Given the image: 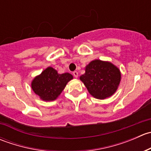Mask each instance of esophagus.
<instances>
[{
    "label": "esophagus",
    "mask_w": 151,
    "mask_h": 151,
    "mask_svg": "<svg viewBox=\"0 0 151 151\" xmlns=\"http://www.w3.org/2000/svg\"><path fill=\"white\" fill-rule=\"evenodd\" d=\"M73 75H74V77H75V78H77V77H78V72H77V71H74V72H73Z\"/></svg>",
    "instance_id": "34e87169"
}]
</instances>
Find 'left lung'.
Listing matches in <instances>:
<instances>
[{
	"mask_svg": "<svg viewBox=\"0 0 151 151\" xmlns=\"http://www.w3.org/2000/svg\"><path fill=\"white\" fill-rule=\"evenodd\" d=\"M80 80L94 98L105 99L116 92L121 80V73L113 63L96 59L90 62Z\"/></svg>",
	"mask_w": 151,
	"mask_h": 151,
	"instance_id": "8db88e82",
	"label": "left lung"
}]
</instances>
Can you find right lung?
Wrapping results in <instances>:
<instances>
[{
    "label": "right lung",
    "instance_id": "right-lung-1",
    "mask_svg": "<svg viewBox=\"0 0 151 151\" xmlns=\"http://www.w3.org/2000/svg\"><path fill=\"white\" fill-rule=\"evenodd\" d=\"M72 79L73 76L69 73L58 74L57 70L49 66L33 78L31 88L43 101H54Z\"/></svg>",
    "mask_w": 151,
    "mask_h": 151
}]
</instances>
